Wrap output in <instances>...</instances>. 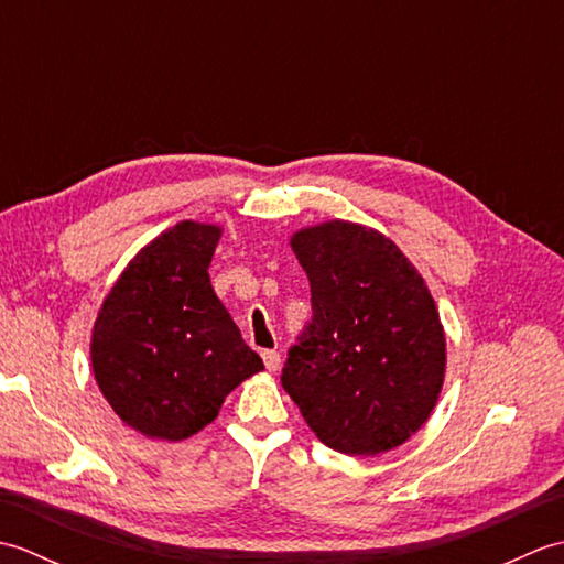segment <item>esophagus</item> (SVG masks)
<instances>
[{"label": "esophagus", "instance_id": "1", "mask_svg": "<svg viewBox=\"0 0 564 564\" xmlns=\"http://www.w3.org/2000/svg\"><path fill=\"white\" fill-rule=\"evenodd\" d=\"M261 358H263V366H267V370H279L281 368V354L279 351H263L261 354Z\"/></svg>", "mask_w": 564, "mask_h": 564}]
</instances>
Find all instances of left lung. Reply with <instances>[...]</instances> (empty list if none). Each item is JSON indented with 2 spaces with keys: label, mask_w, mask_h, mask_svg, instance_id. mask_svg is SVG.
Returning <instances> with one entry per match:
<instances>
[{
  "label": "left lung",
  "mask_w": 564,
  "mask_h": 564,
  "mask_svg": "<svg viewBox=\"0 0 564 564\" xmlns=\"http://www.w3.org/2000/svg\"><path fill=\"white\" fill-rule=\"evenodd\" d=\"M313 319L289 349L281 386L325 446L378 455L416 434L436 406L446 337L426 283L398 245L332 220L291 239Z\"/></svg>",
  "instance_id": "8db88e82"
}]
</instances>
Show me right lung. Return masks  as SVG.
Segmentation results:
<instances>
[{
	"mask_svg": "<svg viewBox=\"0 0 564 564\" xmlns=\"http://www.w3.org/2000/svg\"><path fill=\"white\" fill-rule=\"evenodd\" d=\"M218 239L220 227L191 220L164 230L128 263L94 322L99 390L150 438L194 436L263 368L210 285Z\"/></svg>",
	"mask_w": 564,
	"mask_h": 564,
	"instance_id": "right-lung-1",
	"label": "right lung"
}]
</instances>
